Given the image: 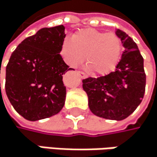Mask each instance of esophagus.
I'll list each match as a JSON object with an SVG mask.
<instances>
[{
  "label": "esophagus",
  "instance_id": "34e87169",
  "mask_svg": "<svg viewBox=\"0 0 157 157\" xmlns=\"http://www.w3.org/2000/svg\"><path fill=\"white\" fill-rule=\"evenodd\" d=\"M77 73H78V75H79L82 78V79H85V78L87 77V74L85 73V72H83V71H77Z\"/></svg>",
  "mask_w": 157,
  "mask_h": 157
}]
</instances>
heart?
Returning a JSON list of instances; mask_svg holds the SVG:
<instances>
[{
    "mask_svg": "<svg viewBox=\"0 0 157 157\" xmlns=\"http://www.w3.org/2000/svg\"><path fill=\"white\" fill-rule=\"evenodd\" d=\"M122 42L113 32L86 29L75 32L71 39L65 38L60 53L66 63L78 67L85 59L88 68L97 74H107L117 65Z\"/></svg>",
    "mask_w": 157,
    "mask_h": 157,
    "instance_id": "obj_1",
    "label": "heart"
}]
</instances>
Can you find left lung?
Returning a JSON list of instances; mask_svg holds the SVG:
<instances>
[{"mask_svg": "<svg viewBox=\"0 0 157 157\" xmlns=\"http://www.w3.org/2000/svg\"><path fill=\"white\" fill-rule=\"evenodd\" d=\"M115 33L125 48L115 71L105 76L84 79L83 88L95 115L119 121L129 116L140 104L146 75L136 43L121 29H116Z\"/></svg>", "mask_w": 157, "mask_h": 157, "instance_id": "1", "label": "left lung"}]
</instances>
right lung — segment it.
Masks as SVG:
<instances>
[{
  "label": "right lung",
  "mask_w": 157,
  "mask_h": 157,
  "mask_svg": "<svg viewBox=\"0 0 157 157\" xmlns=\"http://www.w3.org/2000/svg\"><path fill=\"white\" fill-rule=\"evenodd\" d=\"M65 36L63 25L43 28L21 42L11 55L5 92L14 109L27 120L51 117L64 106L66 87L62 78L72 70L60 56Z\"/></svg>",
  "instance_id": "obj_1"
}]
</instances>
